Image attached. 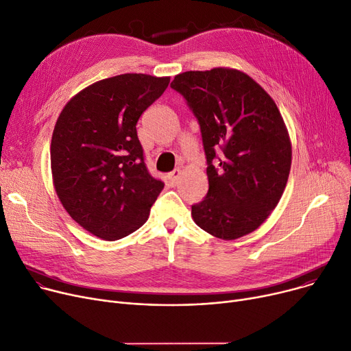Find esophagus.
Returning a JSON list of instances; mask_svg holds the SVG:
<instances>
[{
  "instance_id": "obj_1",
  "label": "esophagus",
  "mask_w": 351,
  "mask_h": 351,
  "mask_svg": "<svg viewBox=\"0 0 351 351\" xmlns=\"http://www.w3.org/2000/svg\"><path fill=\"white\" fill-rule=\"evenodd\" d=\"M180 176H181V170H174V171H171L170 174H169V182L171 184V185H176L177 184V181H178V178H180Z\"/></svg>"
}]
</instances>
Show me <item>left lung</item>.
<instances>
[{"label":"left lung","mask_w":351,"mask_h":351,"mask_svg":"<svg viewBox=\"0 0 351 351\" xmlns=\"http://www.w3.org/2000/svg\"><path fill=\"white\" fill-rule=\"evenodd\" d=\"M198 120L210 189L191 205L195 223L221 239L255 231L278 205L292 147L272 97L235 69L180 73L171 82Z\"/></svg>","instance_id":"left-lung-1"}]
</instances>
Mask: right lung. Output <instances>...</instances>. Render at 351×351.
<instances>
[{
	"instance_id": "obj_1",
	"label": "right lung",
	"mask_w": 351,
	"mask_h": 351,
	"mask_svg": "<svg viewBox=\"0 0 351 351\" xmlns=\"http://www.w3.org/2000/svg\"><path fill=\"white\" fill-rule=\"evenodd\" d=\"M170 77L125 73L73 96L59 114L51 141L56 194L90 234L116 241L147 221L164 189L144 162L136 125L164 93Z\"/></svg>"
}]
</instances>
